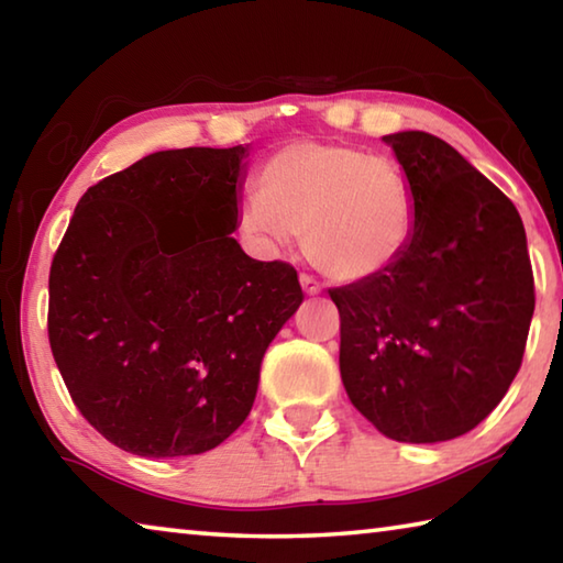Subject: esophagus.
<instances>
[{"mask_svg": "<svg viewBox=\"0 0 563 563\" xmlns=\"http://www.w3.org/2000/svg\"><path fill=\"white\" fill-rule=\"evenodd\" d=\"M300 285H302V290L308 292V295H320L322 292V288H320V283L316 280V278H310V275H300Z\"/></svg>", "mask_w": 563, "mask_h": 563, "instance_id": "esophagus-1", "label": "esophagus"}]
</instances>
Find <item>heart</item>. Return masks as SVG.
Masks as SVG:
<instances>
[{
  "label": "heart",
  "instance_id": "1",
  "mask_svg": "<svg viewBox=\"0 0 563 563\" xmlns=\"http://www.w3.org/2000/svg\"><path fill=\"white\" fill-rule=\"evenodd\" d=\"M241 228L265 247L302 233V251L340 283L375 278L402 258L415 235L412 186L393 158L347 144L292 141L258 174Z\"/></svg>",
  "mask_w": 563,
  "mask_h": 563
}]
</instances>
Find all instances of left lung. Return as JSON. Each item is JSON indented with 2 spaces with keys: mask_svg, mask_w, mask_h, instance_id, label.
I'll list each match as a JSON object with an SVG mask.
<instances>
[{
  "mask_svg": "<svg viewBox=\"0 0 563 563\" xmlns=\"http://www.w3.org/2000/svg\"><path fill=\"white\" fill-rule=\"evenodd\" d=\"M415 194L407 253L332 288L350 402L389 440L474 430L507 395L527 347L533 275L519 211L460 151L424 131L383 136Z\"/></svg>",
  "mask_w": 563,
  "mask_h": 563,
  "instance_id": "obj_1",
  "label": "left lung"
}]
</instances>
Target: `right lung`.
Segmentation results:
<instances>
[{
    "instance_id": "obj_1",
    "label": "right lung",
    "mask_w": 563,
    "mask_h": 563,
    "mask_svg": "<svg viewBox=\"0 0 563 563\" xmlns=\"http://www.w3.org/2000/svg\"><path fill=\"white\" fill-rule=\"evenodd\" d=\"M251 146L156 151L81 196L49 273V342L111 444L170 460L245 422L300 308L292 265L233 238Z\"/></svg>"
}]
</instances>
